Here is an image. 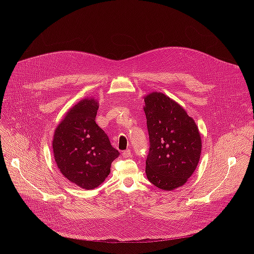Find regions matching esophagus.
I'll use <instances>...</instances> for the list:
<instances>
[{"label":"esophagus","instance_id":"1","mask_svg":"<svg viewBox=\"0 0 254 254\" xmlns=\"http://www.w3.org/2000/svg\"><path fill=\"white\" fill-rule=\"evenodd\" d=\"M122 155H123V157H124V158L131 157V153H130V151H129V150H126V151H124V152L122 153Z\"/></svg>","mask_w":254,"mask_h":254}]
</instances>
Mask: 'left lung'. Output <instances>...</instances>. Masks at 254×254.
<instances>
[{"instance_id":"8db88e82","label":"left lung","mask_w":254,"mask_h":254,"mask_svg":"<svg viewBox=\"0 0 254 254\" xmlns=\"http://www.w3.org/2000/svg\"><path fill=\"white\" fill-rule=\"evenodd\" d=\"M150 147L146 173L156 187L171 191L183 186L200 160L202 141L195 122L163 93L144 98Z\"/></svg>"}]
</instances>
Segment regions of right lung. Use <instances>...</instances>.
Returning a JSON list of instances; mask_svg holds the SVG:
<instances>
[{"label":"right lung","mask_w":254,"mask_h":254,"mask_svg":"<svg viewBox=\"0 0 254 254\" xmlns=\"http://www.w3.org/2000/svg\"><path fill=\"white\" fill-rule=\"evenodd\" d=\"M97 110L94 99L79 101L59 124L53 138L54 158L60 172L86 190L103 182L111 173L112 163L120 156L95 123Z\"/></svg>","instance_id":"1"}]
</instances>
